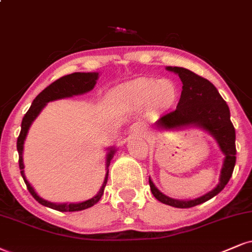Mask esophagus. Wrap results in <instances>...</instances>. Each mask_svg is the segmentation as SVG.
I'll return each instance as SVG.
<instances>
[{"label": "esophagus", "mask_w": 252, "mask_h": 252, "mask_svg": "<svg viewBox=\"0 0 252 252\" xmlns=\"http://www.w3.org/2000/svg\"><path fill=\"white\" fill-rule=\"evenodd\" d=\"M129 133H133V134H140V135H145L146 134V127L145 125H142L141 123H135L129 127Z\"/></svg>", "instance_id": "34e87169"}]
</instances>
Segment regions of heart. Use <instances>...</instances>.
Returning <instances> with one entry per match:
<instances>
[{"label": "heart", "instance_id": "b5f03b06", "mask_svg": "<svg viewBox=\"0 0 252 252\" xmlns=\"http://www.w3.org/2000/svg\"><path fill=\"white\" fill-rule=\"evenodd\" d=\"M178 98L179 86L172 79L141 78L116 93V99L121 104L147 105L152 102L160 110L169 108Z\"/></svg>", "mask_w": 252, "mask_h": 252}]
</instances>
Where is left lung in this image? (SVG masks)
I'll return each instance as SVG.
<instances>
[{"mask_svg": "<svg viewBox=\"0 0 252 252\" xmlns=\"http://www.w3.org/2000/svg\"><path fill=\"white\" fill-rule=\"evenodd\" d=\"M167 70L179 74L183 85L181 97L175 110L161 116L155 125L159 129L166 131L187 126L200 127L215 138L222 153L225 155L219 185L213 190L195 200H174L166 196L150 179L152 194L158 201L175 208H191L213 198L230 180L236 163L235 127L230 120L228 105L209 80L183 67L167 66Z\"/></svg>", "mask_w": 252, "mask_h": 252, "instance_id": "1", "label": "left lung"}]
</instances>
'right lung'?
<instances>
[{"mask_svg": "<svg viewBox=\"0 0 252 252\" xmlns=\"http://www.w3.org/2000/svg\"><path fill=\"white\" fill-rule=\"evenodd\" d=\"M98 72H74L67 76L62 77V78L57 79L48 88H45L42 92L39 93L37 97L33 99L32 104L29 108V111L27 112L26 116L23 117L21 125V133L17 138V151H18V163H20V169H21V175L23 178L24 182H26L28 190L30 191V194L32 195L33 198L36 201H38V203L43 204V206L51 208V209L58 210V212H79V210L88 209V208L94 206L97 202L100 200L102 194H104L105 186L107 183L108 178V166L113 158L114 148H110L108 150L107 157H106V174H105V180L102 183L100 190L98 191V194L92 198H90L88 201L79 202V203H52L44 200V198L39 197L35 191V189L31 187V185L28 181L26 175H24V163H23V145L24 140H26L28 131H29L31 124L36 119L37 116L40 113V111L44 108V106L48 104L49 101L57 100V99H63V98H69L72 95H78L86 93L94 88L95 83L98 80Z\"/></svg>", "mask_w": 252, "mask_h": 252, "instance_id": "right-lung-1", "label": "right lung"}]
</instances>
